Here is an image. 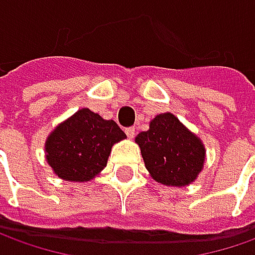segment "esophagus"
<instances>
[{"label":"esophagus","mask_w":255,"mask_h":255,"mask_svg":"<svg viewBox=\"0 0 255 255\" xmlns=\"http://www.w3.org/2000/svg\"><path fill=\"white\" fill-rule=\"evenodd\" d=\"M125 132H126V134H128V137H129V139L134 137V128H132V126H130V128H126V129H125Z\"/></svg>","instance_id":"esophagus-1"}]
</instances>
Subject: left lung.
Here are the masks:
<instances>
[{
	"mask_svg": "<svg viewBox=\"0 0 255 255\" xmlns=\"http://www.w3.org/2000/svg\"><path fill=\"white\" fill-rule=\"evenodd\" d=\"M146 169L166 186H186L197 177L204 163V147L171 113L157 115L146 132L136 137Z\"/></svg>",
	"mask_w": 255,
	"mask_h": 255,
	"instance_id": "1",
	"label": "left lung"
}]
</instances>
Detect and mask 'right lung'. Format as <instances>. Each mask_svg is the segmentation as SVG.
Here are the masks:
<instances>
[{
	"label": "right lung",
	"instance_id": "obj_1",
	"mask_svg": "<svg viewBox=\"0 0 255 255\" xmlns=\"http://www.w3.org/2000/svg\"><path fill=\"white\" fill-rule=\"evenodd\" d=\"M125 137L116 122L84 108L51 133L45 143L46 160L61 179L88 181L106 166L113 144Z\"/></svg>",
	"mask_w": 255,
	"mask_h": 255
}]
</instances>
